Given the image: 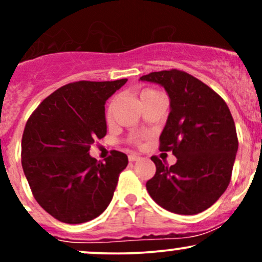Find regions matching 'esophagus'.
Segmentation results:
<instances>
[{"label":"esophagus","instance_id":"34e87169","mask_svg":"<svg viewBox=\"0 0 262 262\" xmlns=\"http://www.w3.org/2000/svg\"><path fill=\"white\" fill-rule=\"evenodd\" d=\"M139 159H140V156H138V155H135V154H130V155L128 156V160L130 161V162L139 160Z\"/></svg>","mask_w":262,"mask_h":262}]
</instances>
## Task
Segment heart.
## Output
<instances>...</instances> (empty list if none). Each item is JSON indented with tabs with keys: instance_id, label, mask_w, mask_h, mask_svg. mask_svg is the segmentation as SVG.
Wrapping results in <instances>:
<instances>
[{
	"instance_id": "b5f03b06",
	"label": "heart",
	"mask_w": 262,
	"mask_h": 262,
	"mask_svg": "<svg viewBox=\"0 0 262 262\" xmlns=\"http://www.w3.org/2000/svg\"><path fill=\"white\" fill-rule=\"evenodd\" d=\"M152 93H156V91H154V90H144V91H141V93H140V98L146 97V96L152 95ZM112 110H113V103H110V106L107 107V111H106V118L107 119H111V117H112ZM143 138H144V135H133V137L129 139V141H130L133 145L140 146Z\"/></svg>"
}]
</instances>
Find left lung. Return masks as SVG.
<instances>
[{
	"label": "left lung",
	"instance_id": "obj_1",
	"mask_svg": "<svg viewBox=\"0 0 262 262\" xmlns=\"http://www.w3.org/2000/svg\"><path fill=\"white\" fill-rule=\"evenodd\" d=\"M140 80L160 83L169 93L171 111L159 149L177 159L167 166L151 156L156 172L146 182L150 197L176 214L203 212L217 202L231 179L237 135L229 108L209 86L177 69Z\"/></svg>",
	"mask_w": 262,
	"mask_h": 262
}]
</instances>
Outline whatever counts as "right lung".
<instances>
[{
    "label": "right lung",
    "instance_id": "1",
    "mask_svg": "<svg viewBox=\"0 0 262 262\" xmlns=\"http://www.w3.org/2000/svg\"><path fill=\"white\" fill-rule=\"evenodd\" d=\"M127 79L76 81L54 91L26 123L22 167L35 201L62 223L80 224L104 212L128 156L112 150L104 162L90 156L107 133L104 104Z\"/></svg>",
    "mask_w": 262,
    "mask_h": 262
}]
</instances>
